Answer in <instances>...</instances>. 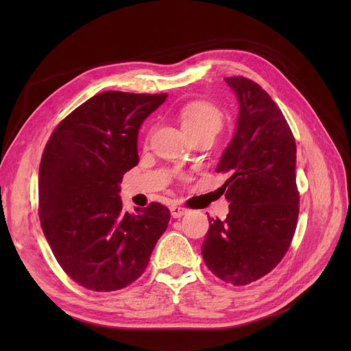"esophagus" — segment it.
Masks as SVG:
<instances>
[{
	"label": "esophagus",
	"mask_w": 351,
	"mask_h": 351,
	"mask_svg": "<svg viewBox=\"0 0 351 351\" xmlns=\"http://www.w3.org/2000/svg\"><path fill=\"white\" fill-rule=\"evenodd\" d=\"M169 210H171V215L174 218H180L187 214V209L183 208V206H177V205H173L171 208H169Z\"/></svg>",
	"instance_id": "obj_1"
}]
</instances>
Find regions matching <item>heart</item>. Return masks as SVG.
I'll return each mask as SVG.
<instances>
[{"mask_svg": "<svg viewBox=\"0 0 351 351\" xmlns=\"http://www.w3.org/2000/svg\"><path fill=\"white\" fill-rule=\"evenodd\" d=\"M178 120L189 136L200 132L217 133L224 123V114L215 104L197 99L180 107Z\"/></svg>", "mask_w": 351, "mask_h": 351, "instance_id": "obj_1", "label": "heart"}]
</instances>
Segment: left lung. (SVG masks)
<instances>
[{
	"label": "left lung",
	"mask_w": 351,
	"mask_h": 351,
	"mask_svg": "<svg viewBox=\"0 0 351 351\" xmlns=\"http://www.w3.org/2000/svg\"><path fill=\"white\" fill-rule=\"evenodd\" d=\"M224 80L240 105L236 134L217 168L228 176L221 192L230 212L226 219L209 218L202 256L219 280L247 285L277 267L294 237L300 208L295 141L258 83L243 76Z\"/></svg>",
	"instance_id": "obj_1"
}]
</instances>
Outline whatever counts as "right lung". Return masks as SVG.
I'll return each mask as SVG.
<instances>
[{"mask_svg":"<svg viewBox=\"0 0 351 351\" xmlns=\"http://www.w3.org/2000/svg\"><path fill=\"white\" fill-rule=\"evenodd\" d=\"M167 93L107 90L71 111L39 165L38 214L57 262L92 291H115L145 272L169 209L158 202L124 214L123 176L139 162L137 133Z\"/></svg>","mask_w":351,"mask_h":351,"instance_id":"1","label":"right lung"}]
</instances>
